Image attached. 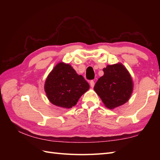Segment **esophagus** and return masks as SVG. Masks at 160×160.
Segmentation results:
<instances>
[{
  "mask_svg": "<svg viewBox=\"0 0 160 160\" xmlns=\"http://www.w3.org/2000/svg\"><path fill=\"white\" fill-rule=\"evenodd\" d=\"M89 83H90V85H91V88H93L94 85H95V82L93 81H91Z\"/></svg>",
  "mask_w": 160,
  "mask_h": 160,
  "instance_id": "obj_1",
  "label": "esophagus"
}]
</instances>
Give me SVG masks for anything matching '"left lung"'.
Instances as JSON below:
<instances>
[{
	"label": "left lung",
	"instance_id": "left-lung-1",
	"mask_svg": "<svg viewBox=\"0 0 160 160\" xmlns=\"http://www.w3.org/2000/svg\"><path fill=\"white\" fill-rule=\"evenodd\" d=\"M103 71L104 75L97 81L94 90L105 107L113 109L130 99L133 90L132 77L121 62L108 65Z\"/></svg>",
	"mask_w": 160,
	"mask_h": 160
}]
</instances>
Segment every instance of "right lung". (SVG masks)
I'll return each mask as SVG.
<instances>
[{
	"mask_svg": "<svg viewBox=\"0 0 160 160\" xmlns=\"http://www.w3.org/2000/svg\"><path fill=\"white\" fill-rule=\"evenodd\" d=\"M44 89L52 104L70 109L89 90V85L83 76L77 73L71 65L60 62L47 76Z\"/></svg>",
	"mask_w": 160,
	"mask_h": 160,
	"instance_id": "right-lung-1",
	"label": "right lung"
}]
</instances>
